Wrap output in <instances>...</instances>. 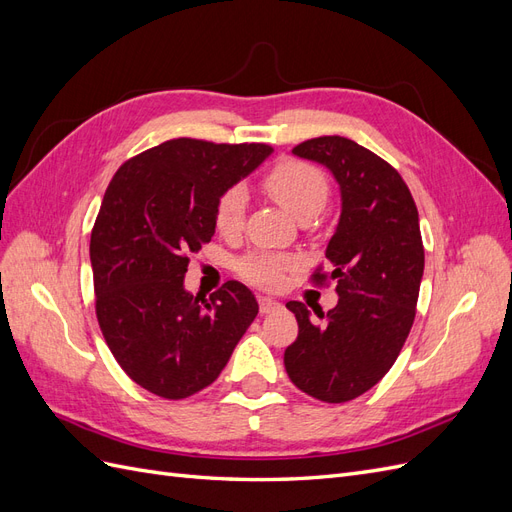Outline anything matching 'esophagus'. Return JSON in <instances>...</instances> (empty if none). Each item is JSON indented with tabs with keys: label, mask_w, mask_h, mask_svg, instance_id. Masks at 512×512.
<instances>
[{
	"label": "esophagus",
	"mask_w": 512,
	"mask_h": 512,
	"mask_svg": "<svg viewBox=\"0 0 512 512\" xmlns=\"http://www.w3.org/2000/svg\"><path fill=\"white\" fill-rule=\"evenodd\" d=\"M258 305H260V312H262V314H271V312H275V309L282 307L280 301H273V299H269V297H260V299H258Z\"/></svg>",
	"instance_id": "obj_1"
}]
</instances>
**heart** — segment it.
<instances>
[{
  "instance_id": "heart-1",
  "label": "heart",
  "mask_w": 512,
  "mask_h": 512,
  "mask_svg": "<svg viewBox=\"0 0 512 512\" xmlns=\"http://www.w3.org/2000/svg\"><path fill=\"white\" fill-rule=\"evenodd\" d=\"M262 188L294 220H314L327 205L329 181L320 168L303 160H282L262 177ZM247 192L241 185H232L215 205V228L222 235H235L245 220ZM292 260L273 254H252L239 262V273L247 282L260 288H277L284 282V271Z\"/></svg>"
}]
</instances>
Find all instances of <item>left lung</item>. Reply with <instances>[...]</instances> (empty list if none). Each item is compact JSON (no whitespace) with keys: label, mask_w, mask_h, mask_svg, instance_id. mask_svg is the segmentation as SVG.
I'll return each mask as SVG.
<instances>
[{"label":"left lung","mask_w":512,"mask_h":512,"mask_svg":"<svg viewBox=\"0 0 512 512\" xmlns=\"http://www.w3.org/2000/svg\"><path fill=\"white\" fill-rule=\"evenodd\" d=\"M294 156L331 170L342 194V213L327 245L339 301L322 324L301 301L299 337L286 348L292 384L327 404H344L376 386L412 329L425 250L418 211L397 170L344 136H320L292 149ZM322 318V314H318Z\"/></svg>","instance_id":"left-lung-1"}]
</instances>
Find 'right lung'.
<instances>
[{
  "label": "right lung",
  "mask_w": 512,
  "mask_h": 512,
  "mask_svg": "<svg viewBox=\"0 0 512 512\" xmlns=\"http://www.w3.org/2000/svg\"><path fill=\"white\" fill-rule=\"evenodd\" d=\"M269 145L175 138L128 160L91 230L96 316L121 369L164 399L203 391L254 322L252 290H185L190 252L215 232L218 198L271 156Z\"/></svg>",
  "instance_id": "1"
}]
</instances>
